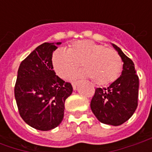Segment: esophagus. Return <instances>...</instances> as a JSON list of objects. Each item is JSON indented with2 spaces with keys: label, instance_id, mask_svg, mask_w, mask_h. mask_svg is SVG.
<instances>
[{
  "label": "esophagus",
  "instance_id": "esophagus-1",
  "mask_svg": "<svg viewBox=\"0 0 152 152\" xmlns=\"http://www.w3.org/2000/svg\"><path fill=\"white\" fill-rule=\"evenodd\" d=\"M77 84H78V81H74V82L72 83L73 89H76V86H77Z\"/></svg>",
  "mask_w": 152,
  "mask_h": 152
}]
</instances>
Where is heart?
<instances>
[{
	"mask_svg": "<svg viewBox=\"0 0 152 152\" xmlns=\"http://www.w3.org/2000/svg\"><path fill=\"white\" fill-rule=\"evenodd\" d=\"M52 63L57 75L63 79L71 76L81 63L85 69L76 73L74 77L90 76L99 86L115 81L123 66L121 58L115 50L90 40H78L72 44L67 50H55Z\"/></svg>",
	"mask_w": 152,
	"mask_h": 152,
	"instance_id": "heart-1",
	"label": "heart"
}]
</instances>
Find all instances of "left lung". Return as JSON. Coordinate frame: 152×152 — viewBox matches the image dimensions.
Segmentation results:
<instances>
[{"mask_svg": "<svg viewBox=\"0 0 152 152\" xmlns=\"http://www.w3.org/2000/svg\"><path fill=\"white\" fill-rule=\"evenodd\" d=\"M123 61L121 76L107 88H97L90 102V107L101 123L121 125L127 121L137 109L138 100V76L134 63L115 45Z\"/></svg>", "mask_w": 152, "mask_h": 152, "instance_id": "1", "label": "left lung"}]
</instances>
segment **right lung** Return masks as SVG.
<instances>
[{
	"label": "right lung",
	"mask_w": 152,
	"mask_h": 152,
	"mask_svg": "<svg viewBox=\"0 0 152 152\" xmlns=\"http://www.w3.org/2000/svg\"><path fill=\"white\" fill-rule=\"evenodd\" d=\"M57 43L41 44L25 59L18 70L15 97L22 119L41 131L53 129L62 122L66 99L72 93L53 71L52 57Z\"/></svg>",
	"instance_id": "add662e5"
}]
</instances>
